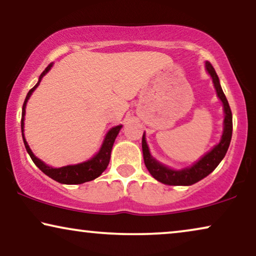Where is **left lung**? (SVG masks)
<instances>
[{
    "mask_svg": "<svg viewBox=\"0 0 256 256\" xmlns=\"http://www.w3.org/2000/svg\"><path fill=\"white\" fill-rule=\"evenodd\" d=\"M206 70L212 76L213 84H214L216 94L219 99L222 101L224 112H225V120H224V134L222 136V141L219 144H216L211 152L206 154L202 160H199L197 163L194 164L191 168H186L184 170H171L169 168L162 166L152 157L149 152V148L146 146V138L143 135L142 138V150H143V160L146 169L150 174L160 183L166 185H192L197 183L202 178L208 176L213 170L218 166V164L222 162V160L225 157L227 150H228L230 138H232L233 130V121H232V112H230L228 101H227L225 94L222 92V86H220L219 78L216 76V70L213 68L211 62H206Z\"/></svg>",
    "mask_w": 256,
    "mask_h": 256,
    "instance_id": "8db88e82",
    "label": "left lung"
}]
</instances>
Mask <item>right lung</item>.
Segmentation results:
<instances>
[{
	"label": "right lung",
	"mask_w": 256,
	"mask_h": 256,
	"mask_svg": "<svg viewBox=\"0 0 256 256\" xmlns=\"http://www.w3.org/2000/svg\"><path fill=\"white\" fill-rule=\"evenodd\" d=\"M51 68H52V62L51 64H48V68L44 70L43 73H42L40 76V82H38L36 85L29 90L26 100H24L23 110H22V120H20L23 142H24V146H26L28 154H29L31 157V160H34V163L36 164V166L40 168V169L43 171L46 176L52 178V180H57L58 183H62V184H82L85 183V182L96 180V177H99L100 174L106 170V168L108 166V163H110V152H112V148H113L114 141L115 138H116V136L118 134V132H120L122 126H116V127L112 128L108 132L100 152H98L92 160H87V162L76 164V166H62V168H58V169H54V168L48 166L46 164L42 162L40 160H38L37 157L34 155L32 152H31V149L29 148V146H28L26 138H24V134H23L24 115H26V106L28 100H29V98L31 96V93L36 90V87L40 85L43 76H45V73H46Z\"/></svg>",
	"instance_id": "add662e5"
}]
</instances>
